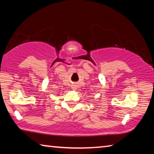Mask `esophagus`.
Masks as SVG:
<instances>
[{
    "instance_id": "34e87169",
    "label": "esophagus",
    "mask_w": 154,
    "mask_h": 154,
    "mask_svg": "<svg viewBox=\"0 0 154 154\" xmlns=\"http://www.w3.org/2000/svg\"><path fill=\"white\" fill-rule=\"evenodd\" d=\"M72 90H76V89H77L76 85H72Z\"/></svg>"
}]
</instances>
